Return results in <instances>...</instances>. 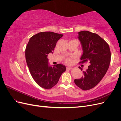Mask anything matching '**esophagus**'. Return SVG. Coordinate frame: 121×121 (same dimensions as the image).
I'll use <instances>...</instances> for the list:
<instances>
[{
    "label": "esophagus",
    "instance_id": "obj_1",
    "mask_svg": "<svg viewBox=\"0 0 121 121\" xmlns=\"http://www.w3.org/2000/svg\"><path fill=\"white\" fill-rule=\"evenodd\" d=\"M66 68H67V69H72V67H67Z\"/></svg>",
    "mask_w": 121,
    "mask_h": 121
}]
</instances>
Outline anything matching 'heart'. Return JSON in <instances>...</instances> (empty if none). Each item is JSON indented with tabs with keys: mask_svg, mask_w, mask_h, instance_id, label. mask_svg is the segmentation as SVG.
<instances>
[{
	"mask_svg": "<svg viewBox=\"0 0 121 121\" xmlns=\"http://www.w3.org/2000/svg\"><path fill=\"white\" fill-rule=\"evenodd\" d=\"M65 62H66V63L68 64H71L72 63V60L71 58H67L66 60H65Z\"/></svg>",
	"mask_w": 121,
	"mask_h": 121,
	"instance_id": "b5f03b06",
	"label": "heart"
}]
</instances>
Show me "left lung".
Here are the masks:
<instances>
[{
	"label": "left lung",
	"instance_id": "1",
	"mask_svg": "<svg viewBox=\"0 0 121 121\" xmlns=\"http://www.w3.org/2000/svg\"><path fill=\"white\" fill-rule=\"evenodd\" d=\"M78 34L83 50L79 63L90 64L86 71L83 69L82 77L74 82L82 90H87L96 86L107 73L111 60V50L108 43L97 34L87 31Z\"/></svg>",
	"mask_w": 121,
	"mask_h": 121
}]
</instances>
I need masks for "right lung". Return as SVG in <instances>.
Here are the masks:
<instances>
[{
	"instance_id": "add662e5",
	"label": "right lung",
	"mask_w": 121,
	"mask_h": 121,
	"mask_svg": "<svg viewBox=\"0 0 121 121\" xmlns=\"http://www.w3.org/2000/svg\"><path fill=\"white\" fill-rule=\"evenodd\" d=\"M61 34L52 32H40L30 38L25 50V56L30 74L38 85L51 89L57 83L65 71L64 65H48L47 55L52 52Z\"/></svg>"
}]
</instances>
